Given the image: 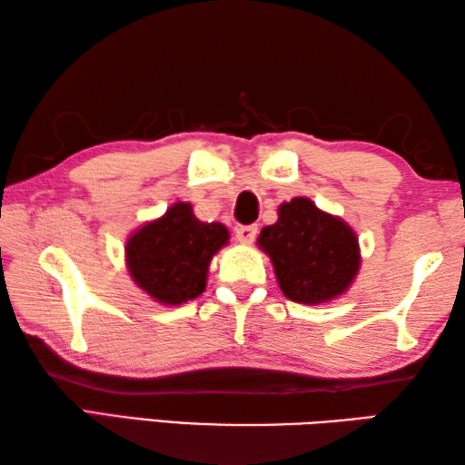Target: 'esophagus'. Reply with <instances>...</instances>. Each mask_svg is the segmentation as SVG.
I'll return each mask as SVG.
<instances>
[{"label": "esophagus", "mask_w": 465, "mask_h": 465, "mask_svg": "<svg viewBox=\"0 0 465 465\" xmlns=\"http://www.w3.org/2000/svg\"><path fill=\"white\" fill-rule=\"evenodd\" d=\"M256 233H258L256 225H240L238 230H235V240H238L242 246H250V243L256 240Z\"/></svg>", "instance_id": "34e87169"}]
</instances>
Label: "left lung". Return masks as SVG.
<instances>
[{
    "label": "left lung",
    "mask_w": 465,
    "mask_h": 465,
    "mask_svg": "<svg viewBox=\"0 0 465 465\" xmlns=\"http://www.w3.org/2000/svg\"><path fill=\"white\" fill-rule=\"evenodd\" d=\"M277 215V222L262 227L256 243L271 258L282 295L303 305L344 295L361 271L355 230L305 196L281 203Z\"/></svg>",
    "instance_id": "left-lung-1"
}]
</instances>
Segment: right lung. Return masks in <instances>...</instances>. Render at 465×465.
<instances>
[{"label":"right lung","mask_w":465,"mask_h":465,"mask_svg":"<svg viewBox=\"0 0 465 465\" xmlns=\"http://www.w3.org/2000/svg\"><path fill=\"white\" fill-rule=\"evenodd\" d=\"M230 243L219 222H201L193 204L178 201L139 225L124 242V264L135 285L160 305H183L207 287L213 256Z\"/></svg>","instance_id":"add662e5"}]
</instances>
